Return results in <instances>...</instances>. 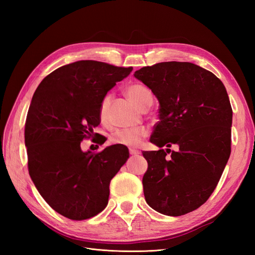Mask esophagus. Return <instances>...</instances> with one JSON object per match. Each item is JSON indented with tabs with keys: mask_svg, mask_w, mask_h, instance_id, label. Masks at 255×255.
Segmentation results:
<instances>
[{
	"mask_svg": "<svg viewBox=\"0 0 255 255\" xmlns=\"http://www.w3.org/2000/svg\"><path fill=\"white\" fill-rule=\"evenodd\" d=\"M129 154L130 155H139L140 151L139 150H136V149H129Z\"/></svg>",
	"mask_w": 255,
	"mask_h": 255,
	"instance_id": "34e87169",
	"label": "esophagus"
}]
</instances>
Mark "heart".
I'll return each mask as SVG.
<instances>
[{"label": "heart", "mask_w": 255, "mask_h": 255, "mask_svg": "<svg viewBox=\"0 0 255 255\" xmlns=\"http://www.w3.org/2000/svg\"><path fill=\"white\" fill-rule=\"evenodd\" d=\"M126 92L128 97L141 110L145 109V107L148 106H151L153 103L152 91L142 84L135 83V84L129 85V86L127 88ZM112 99H113V96L111 94H107L103 97L101 102H100L99 117L103 122H106L109 120L110 105L112 102ZM148 133H149L148 129L143 127L119 128V129H116L115 132L111 135V141L115 144L136 146L142 141V139L144 137H146Z\"/></svg>", "instance_id": "1"}]
</instances>
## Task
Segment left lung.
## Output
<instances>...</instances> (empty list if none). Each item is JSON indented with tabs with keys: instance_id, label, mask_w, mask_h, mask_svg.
<instances>
[{
	"instance_id": "left-lung-1",
	"label": "left lung",
	"mask_w": 255,
	"mask_h": 255,
	"mask_svg": "<svg viewBox=\"0 0 255 255\" xmlns=\"http://www.w3.org/2000/svg\"><path fill=\"white\" fill-rule=\"evenodd\" d=\"M159 101V121L144 151L145 201L167 216H182L204 204L231 154L232 107L225 85L211 71L186 61H166L134 73ZM179 145L177 152L167 149ZM170 151V158L166 154Z\"/></svg>"
}]
</instances>
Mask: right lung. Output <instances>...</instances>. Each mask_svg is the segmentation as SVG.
Wrapping results in <instances>:
<instances>
[{"label": "right lung", "instance_id": "obj_1", "mask_svg": "<svg viewBox=\"0 0 255 255\" xmlns=\"http://www.w3.org/2000/svg\"><path fill=\"white\" fill-rule=\"evenodd\" d=\"M132 70L75 61L45 76L33 96L24 129L28 173L45 202L69 219H89L104 210L110 183L128 158L126 145L92 153L83 152L81 142L100 125L103 97Z\"/></svg>", "mask_w": 255, "mask_h": 255}]
</instances>
